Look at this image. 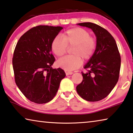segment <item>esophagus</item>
<instances>
[{
	"label": "esophagus",
	"mask_w": 133,
	"mask_h": 133,
	"mask_svg": "<svg viewBox=\"0 0 133 133\" xmlns=\"http://www.w3.org/2000/svg\"><path fill=\"white\" fill-rule=\"evenodd\" d=\"M66 75H72L73 74V72H66Z\"/></svg>",
	"instance_id": "1"
}]
</instances>
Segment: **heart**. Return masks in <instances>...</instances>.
Returning a JSON list of instances; mask_svg holds the SVG:
<instances>
[{"mask_svg": "<svg viewBox=\"0 0 133 133\" xmlns=\"http://www.w3.org/2000/svg\"><path fill=\"white\" fill-rule=\"evenodd\" d=\"M73 55L66 56L57 61V64L65 71L78 69L82 63V58L88 60L96 51L97 41L90 36L87 30L81 27L67 30L62 34V37L56 36L51 44L52 52L57 57H61L66 52L67 46H72Z\"/></svg>", "mask_w": 133, "mask_h": 133, "instance_id": "b5f03b06", "label": "heart"}]
</instances>
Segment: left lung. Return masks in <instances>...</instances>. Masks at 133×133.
Returning <instances> with one entry per match:
<instances>
[{"label":"left lung","mask_w":133,"mask_h":133,"mask_svg":"<svg viewBox=\"0 0 133 133\" xmlns=\"http://www.w3.org/2000/svg\"><path fill=\"white\" fill-rule=\"evenodd\" d=\"M91 29L97 37V47L82 72L83 80L76 87L78 94L88 102H98L110 94L118 82L121 56L114 37L106 29L92 23H79Z\"/></svg>","instance_id":"obj_1"}]
</instances>
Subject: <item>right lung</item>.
<instances>
[{"mask_svg":"<svg viewBox=\"0 0 133 133\" xmlns=\"http://www.w3.org/2000/svg\"><path fill=\"white\" fill-rule=\"evenodd\" d=\"M62 27L38 25L29 30L18 41L12 64L15 81L31 102L46 103L52 100L61 81L66 76L61 68L53 69L55 58L51 44Z\"/></svg>","mask_w":133,"mask_h":133,"instance_id":"1","label":"right lung"}]
</instances>
